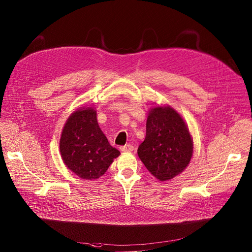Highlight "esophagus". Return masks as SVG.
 Instances as JSON below:
<instances>
[{"instance_id":"obj_1","label":"esophagus","mask_w":252,"mask_h":252,"mask_svg":"<svg viewBox=\"0 0 252 252\" xmlns=\"http://www.w3.org/2000/svg\"><path fill=\"white\" fill-rule=\"evenodd\" d=\"M133 146L131 145V144H127V145H126V146H123V147H121V150L123 152H132L133 151Z\"/></svg>"}]
</instances>
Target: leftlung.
I'll return each mask as SVG.
<instances>
[{
    "mask_svg": "<svg viewBox=\"0 0 252 252\" xmlns=\"http://www.w3.org/2000/svg\"><path fill=\"white\" fill-rule=\"evenodd\" d=\"M193 151V137L182 116L170 105L150 108L137 154L152 175L159 181L174 178L186 169Z\"/></svg>",
    "mask_w": 252,
    "mask_h": 252,
    "instance_id": "8db88e82",
    "label": "left lung"
}]
</instances>
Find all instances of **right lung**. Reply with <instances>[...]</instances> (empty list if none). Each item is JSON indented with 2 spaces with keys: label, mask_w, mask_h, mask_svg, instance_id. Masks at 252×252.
Returning <instances> with one entry per match:
<instances>
[{
  "label": "right lung",
  "mask_w": 252,
  "mask_h": 252,
  "mask_svg": "<svg viewBox=\"0 0 252 252\" xmlns=\"http://www.w3.org/2000/svg\"><path fill=\"white\" fill-rule=\"evenodd\" d=\"M59 151L64 164L86 180L98 179L121 154L108 142L93 107L78 108L69 116L62 128Z\"/></svg>",
  "instance_id": "obj_1"
}]
</instances>
